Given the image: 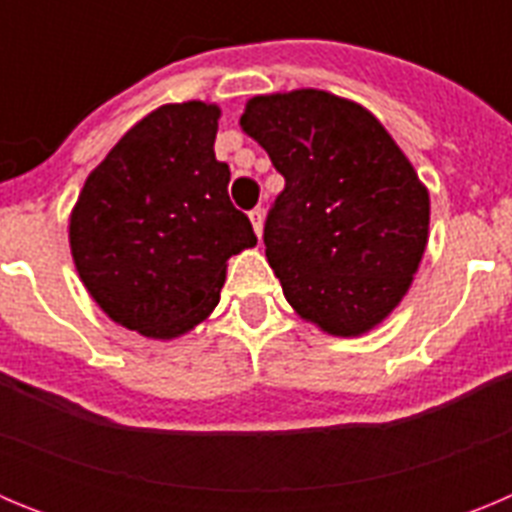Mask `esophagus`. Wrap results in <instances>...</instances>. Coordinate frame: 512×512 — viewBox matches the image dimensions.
Wrapping results in <instances>:
<instances>
[{
  "label": "esophagus",
  "mask_w": 512,
  "mask_h": 512,
  "mask_svg": "<svg viewBox=\"0 0 512 512\" xmlns=\"http://www.w3.org/2000/svg\"><path fill=\"white\" fill-rule=\"evenodd\" d=\"M248 217H251V225H253V230H256V235L261 238V233H264V212H261V207H256V210L248 212Z\"/></svg>",
  "instance_id": "obj_1"
}]
</instances>
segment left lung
Masks as SVG:
<instances>
[{
	"mask_svg": "<svg viewBox=\"0 0 512 512\" xmlns=\"http://www.w3.org/2000/svg\"><path fill=\"white\" fill-rule=\"evenodd\" d=\"M241 128L284 176L264 243L289 305L328 336L377 328L428 246L431 197L408 156L366 107L323 89L251 97Z\"/></svg>",
	"mask_w": 512,
	"mask_h": 512,
	"instance_id": "left-lung-1",
	"label": "left lung"
}]
</instances>
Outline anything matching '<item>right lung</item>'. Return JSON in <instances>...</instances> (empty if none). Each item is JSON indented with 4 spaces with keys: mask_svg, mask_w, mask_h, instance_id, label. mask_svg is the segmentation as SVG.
<instances>
[{
    "mask_svg": "<svg viewBox=\"0 0 512 512\" xmlns=\"http://www.w3.org/2000/svg\"><path fill=\"white\" fill-rule=\"evenodd\" d=\"M220 107L161 104L87 176L71 210L79 279L110 320L171 341L210 318L228 259L256 246L215 158Z\"/></svg>",
    "mask_w": 512,
    "mask_h": 512,
    "instance_id": "1",
    "label": "right lung"
}]
</instances>
